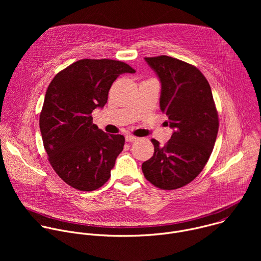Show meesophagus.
Segmentation results:
<instances>
[{"instance_id": "obj_1", "label": "esophagus", "mask_w": 261, "mask_h": 261, "mask_svg": "<svg viewBox=\"0 0 261 261\" xmlns=\"http://www.w3.org/2000/svg\"><path fill=\"white\" fill-rule=\"evenodd\" d=\"M138 138L133 136V135H126V141L127 142H133V141H136Z\"/></svg>"}]
</instances>
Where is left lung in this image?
I'll return each mask as SVG.
<instances>
[{"instance_id": "left-lung-1", "label": "left lung", "mask_w": 261, "mask_h": 261, "mask_svg": "<svg viewBox=\"0 0 261 261\" xmlns=\"http://www.w3.org/2000/svg\"><path fill=\"white\" fill-rule=\"evenodd\" d=\"M144 60L160 80V109L173 133L163 146L152 139L154 155L141 168L155 187L174 190L205 166L218 134V111L210 84L195 66L167 56Z\"/></svg>"}]
</instances>
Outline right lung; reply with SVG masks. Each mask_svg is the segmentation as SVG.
Instances as JSON below:
<instances>
[{
  "instance_id": "add662e5",
  "label": "right lung",
  "mask_w": 261,
  "mask_h": 261,
  "mask_svg": "<svg viewBox=\"0 0 261 261\" xmlns=\"http://www.w3.org/2000/svg\"><path fill=\"white\" fill-rule=\"evenodd\" d=\"M134 72L121 61L84 59L59 72L49 84L40 131L50 165L71 187L94 191L109 179L125 137L103 132L91 115L106 104L118 76Z\"/></svg>"
}]
</instances>
